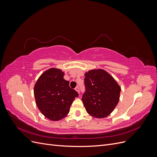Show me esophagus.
<instances>
[{"instance_id": "34e87169", "label": "esophagus", "mask_w": 157, "mask_h": 157, "mask_svg": "<svg viewBox=\"0 0 157 157\" xmlns=\"http://www.w3.org/2000/svg\"><path fill=\"white\" fill-rule=\"evenodd\" d=\"M75 90H76V91H77L78 94L80 93V88H79L78 86H77V87L75 88Z\"/></svg>"}]
</instances>
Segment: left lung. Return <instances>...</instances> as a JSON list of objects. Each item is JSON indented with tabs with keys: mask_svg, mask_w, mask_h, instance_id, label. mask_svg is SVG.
I'll use <instances>...</instances> for the list:
<instances>
[{
	"mask_svg": "<svg viewBox=\"0 0 157 157\" xmlns=\"http://www.w3.org/2000/svg\"><path fill=\"white\" fill-rule=\"evenodd\" d=\"M82 101L87 113L101 118L113 112L119 101L121 88L105 71L94 69L85 73Z\"/></svg>",
	"mask_w": 157,
	"mask_h": 157,
	"instance_id": "8db88e82",
	"label": "left lung"
}]
</instances>
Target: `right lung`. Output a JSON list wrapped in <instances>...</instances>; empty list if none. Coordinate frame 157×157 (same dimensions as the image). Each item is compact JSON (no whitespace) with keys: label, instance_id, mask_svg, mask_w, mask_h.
Here are the masks:
<instances>
[{"label":"right lung","instance_id":"right-lung-1","mask_svg":"<svg viewBox=\"0 0 157 157\" xmlns=\"http://www.w3.org/2000/svg\"><path fill=\"white\" fill-rule=\"evenodd\" d=\"M59 69L46 71L37 80L34 88L36 104L48 119L56 121L67 115L70 107L78 94L71 88L69 82L63 78Z\"/></svg>","mask_w":157,"mask_h":157}]
</instances>
